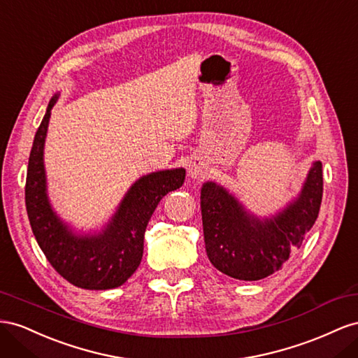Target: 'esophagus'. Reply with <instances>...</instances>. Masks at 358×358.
<instances>
[{"label":"esophagus","mask_w":358,"mask_h":358,"mask_svg":"<svg viewBox=\"0 0 358 358\" xmlns=\"http://www.w3.org/2000/svg\"><path fill=\"white\" fill-rule=\"evenodd\" d=\"M206 171H207V168L199 162H192L189 165V176L192 178H202V176L206 173Z\"/></svg>","instance_id":"34e87169"}]
</instances>
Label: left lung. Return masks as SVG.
I'll list each match as a JSON object with an SVG mask.
<instances>
[{
    "instance_id": "1",
    "label": "left lung",
    "mask_w": 358,
    "mask_h": 358,
    "mask_svg": "<svg viewBox=\"0 0 358 358\" xmlns=\"http://www.w3.org/2000/svg\"><path fill=\"white\" fill-rule=\"evenodd\" d=\"M322 163L315 160L300 193L278 213L259 217L214 181L201 189L203 241L210 262L238 280H259L280 270L318 217Z\"/></svg>"
}]
</instances>
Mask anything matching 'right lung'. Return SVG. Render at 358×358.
<instances>
[{
	"mask_svg": "<svg viewBox=\"0 0 358 358\" xmlns=\"http://www.w3.org/2000/svg\"><path fill=\"white\" fill-rule=\"evenodd\" d=\"M59 93L50 99L29 152L25 206L40 249L58 274L84 289H112L124 283L139 267L144 234L160 199L182 186L185 168L150 172L136 180L122 196L112 217L96 232H76L50 206L45 171V141L50 110Z\"/></svg>",
	"mask_w": 358,
	"mask_h": 358,
	"instance_id": "right-lung-1",
	"label": "right lung"
}]
</instances>
